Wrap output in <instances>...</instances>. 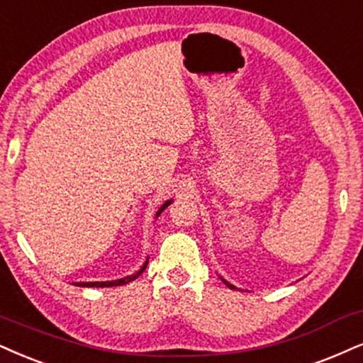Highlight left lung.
<instances>
[{
	"label": "left lung",
	"mask_w": 363,
	"mask_h": 363,
	"mask_svg": "<svg viewBox=\"0 0 363 363\" xmlns=\"http://www.w3.org/2000/svg\"><path fill=\"white\" fill-rule=\"evenodd\" d=\"M220 279H222V277H220ZM222 281H223V284H225V286H229V288H230V289H237L234 284H230V283H229V281H225V279H222Z\"/></svg>",
	"instance_id": "1"
}]
</instances>
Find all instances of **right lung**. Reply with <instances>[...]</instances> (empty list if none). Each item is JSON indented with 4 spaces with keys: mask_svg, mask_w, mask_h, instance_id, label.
I'll return each mask as SVG.
<instances>
[{
    "mask_svg": "<svg viewBox=\"0 0 363 363\" xmlns=\"http://www.w3.org/2000/svg\"><path fill=\"white\" fill-rule=\"evenodd\" d=\"M173 200H167V202H164L163 205H161V207L158 208V212H156V218L160 217V213L163 212L164 208L168 207L169 203H172ZM146 266H147V259L145 261V264H143L141 266V269L140 271H136L134 272V274H131V276H126V277H121V279H114V281H94V283H75L77 286H82V288H111V286H123V284H128V283H131V281H134L136 279L138 276H141L143 274V271L146 269Z\"/></svg>",
    "mask_w": 363,
    "mask_h": 363,
    "instance_id": "right-lung-1",
    "label": "right lung"
}]
</instances>
